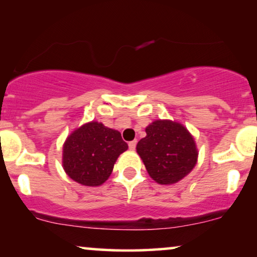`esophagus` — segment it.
Returning <instances> with one entry per match:
<instances>
[{"mask_svg":"<svg viewBox=\"0 0 257 257\" xmlns=\"http://www.w3.org/2000/svg\"><path fill=\"white\" fill-rule=\"evenodd\" d=\"M136 143H138V141H136V140H134V141H132V142H129V143H128L129 149H131V150H135V148H136Z\"/></svg>","mask_w":257,"mask_h":257,"instance_id":"esophagus-1","label":"esophagus"}]
</instances>
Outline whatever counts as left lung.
<instances>
[{"label":"left lung","instance_id":"1","mask_svg":"<svg viewBox=\"0 0 257 257\" xmlns=\"http://www.w3.org/2000/svg\"><path fill=\"white\" fill-rule=\"evenodd\" d=\"M146 133L136 152L155 182L164 186L177 183L196 166V142L183 124L172 119H156L147 126Z\"/></svg>","mask_w":257,"mask_h":257}]
</instances>
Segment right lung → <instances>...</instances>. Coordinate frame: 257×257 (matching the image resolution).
Returning a JSON list of instances; mask_svg holds the SVG:
<instances>
[{
  "label": "right lung",
  "mask_w": 257,
  "mask_h": 257,
  "mask_svg": "<svg viewBox=\"0 0 257 257\" xmlns=\"http://www.w3.org/2000/svg\"><path fill=\"white\" fill-rule=\"evenodd\" d=\"M126 149L119 132L97 121L84 123L64 142L63 169L75 182L98 187L109 179L116 160Z\"/></svg>",
  "instance_id": "right-lung-1"
}]
</instances>
